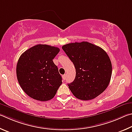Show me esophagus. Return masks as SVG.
Instances as JSON below:
<instances>
[{
	"label": "esophagus",
	"mask_w": 132,
	"mask_h": 132,
	"mask_svg": "<svg viewBox=\"0 0 132 132\" xmlns=\"http://www.w3.org/2000/svg\"><path fill=\"white\" fill-rule=\"evenodd\" d=\"M62 79H63L64 80L65 79V78H66V75H63L62 76Z\"/></svg>",
	"instance_id": "1"
}]
</instances>
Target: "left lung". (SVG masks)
Masks as SVG:
<instances>
[{
    "mask_svg": "<svg viewBox=\"0 0 132 132\" xmlns=\"http://www.w3.org/2000/svg\"><path fill=\"white\" fill-rule=\"evenodd\" d=\"M62 48L76 70L74 80L68 84L73 96L80 100H90L102 93L112 75V64L107 53L87 42L68 43Z\"/></svg>",
    "mask_w": 132,
    "mask_h": 132,
    "instance_id": "1",
    "label": "left lung"
}]
</instances>
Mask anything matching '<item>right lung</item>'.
<instances>
[{"label": "right lung", "mask_w": 132, "mask_h": 132, "mask_svg": "<svg viewBox=\"0 0 132 132\" xmlns=\"http://www.w3.org/2000/svg\"><path fill=\"white\" fill-rule=\"evenodd\" d=\"M60 48L37 45L25 51L18 59L16 73L22 89L30 97L46 101L54 97L62 78L53 60Z\"/></svg>", "instance_id": "add662e5"}]
</instances>
